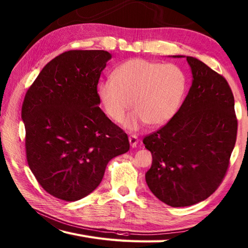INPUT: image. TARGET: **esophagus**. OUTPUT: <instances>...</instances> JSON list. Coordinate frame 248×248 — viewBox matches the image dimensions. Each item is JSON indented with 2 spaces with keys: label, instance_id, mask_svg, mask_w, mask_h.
<instances>
[{
  "label": "esophagus",
  "instance_id": "34e87169",
  "mask_svg": "<svg viewBox=\"0 0 248 248\" xmlns=\"http://www.w3.org/2000/svg\"><path fill=\"white\" fill-rule=\"evenodd\" d=\"M129 141H130L131 147L134 148V147H136L139 144V138L136 135H130L129 136Z\"/></svg>",
  "mask_w": 248,
  "mask_h": 248
}]
</instances>
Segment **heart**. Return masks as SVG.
I'll list each match as a JSON object with an SVG mask.
<instances>
[{"instance_id": "obj_1", "label": "heart", "mask_w": 248, "mask_h": 248, "mask_svg": "<svg viewBox=\"0 0 248 248\" xmlns=\"http://www.w3.org/2000/svg\"><path fill=\"white\" fill-rule=\"evenodd\" d=\"M186 91V77L180 67L145 59L124 62L113 70L112 78L101 81L97 88L100 102L116 123L135 108L124 123L130 131L145 124H167L180 108Z\"/></svg>"}]
</instances>
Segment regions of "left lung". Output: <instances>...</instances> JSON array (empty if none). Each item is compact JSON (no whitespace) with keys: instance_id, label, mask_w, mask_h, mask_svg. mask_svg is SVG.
Instances as JSON below:
<instances>
[{"instance_id":"8db88e82","label":"left lung","mask_w":248,"mask_h":248,"mask_svg":"<svg viewBox=\"0 0 248 248\" xmlns=\"http://www.w3.org/2000/svg\"><path fill=\"white\" fill-rule=\"evenodd\" d=\"M186 57L191 88L177 114L143 143L152 155L147 186L161 202L180 208L202 202L218 187L235 144L238 121L225 78L195 57Z\"/></svg>"}]
</instances>
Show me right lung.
Returning <instances> with one entry per match:
<instances>
[{
  "label": "right lung",
  "mask_w": 248,
  "mask_h": 248,
  "mask_svg": "<svg viewBox=\"0 0 248 248\" xmlns=\"http://www.w3.org/2000/svg\"><path fill=\"white\" fill-rule=\"evenodd\" d=\"M112 59L103 50H72L46 64L29 88L21 117L26 159L46 192L66 202L84 198L102 181L128 135L99 108L97 85Z\"/></svg>",
  "instance_id": "1"
}]
</instances>
